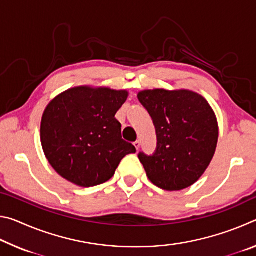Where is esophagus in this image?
<instances>
[{"label": "esophagus", "instance_id": "34e87169", "mask_svg": "<svg viewBox=\"0 0 256 256\" xmlns=\"http://www.w3.org/2000/svg\"><path fill=\"white\" fill-rule=\"evenodd\" d=\"M134 146H136V150H138V148H140V146H141V144H140V141H138V140H136V142H134Z\"/></svg>", "mask_w": 256, "mask_h": 256}]
</instances>
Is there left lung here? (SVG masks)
Here are the masks:
<instances>
[{
    "mask_svg": "<svg viewBox=\"0 0 256 256\" xmlns=\"http://www.w3.org/2000/svg\"><path fill=\"white\" fill-rule=\"evenodd\" d=\"M138 98L152 118L157 148L138 154L151 183L164 190L193 185L214 158L219 136L214 110L190 90H144Z\"/></svg>",
    "mask_w": 256,
    "mask_h": 256,
    "instance_id": "8db88e82",
    "label": "left lung"
}]
</instances>
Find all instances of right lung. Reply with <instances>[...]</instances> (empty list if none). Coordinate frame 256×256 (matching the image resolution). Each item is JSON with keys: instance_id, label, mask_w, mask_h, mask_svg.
<instances>
[{"instance_id": "obj_1", "label": "right lung", "mask_w": 256, "mask_h": 256, "mask_svg": "<svg viewBox=\"0 0 256 256\" xmlns=\"http://www.w3.org/2000/svg\"><path fill=\"white\" fill-rule=\"evenodd\" d=\"M126 90L81 86L60 94L45 108L40 141L47 160L63 178L81 188L110 180L136 146L122 138L115 114Z\"/></svg>"}]
</instances>
